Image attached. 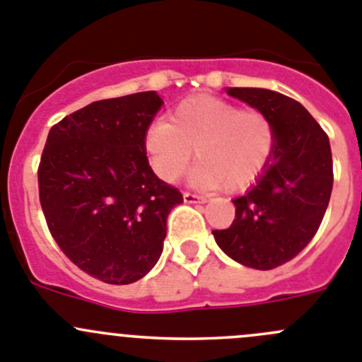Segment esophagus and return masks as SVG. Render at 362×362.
<instances>
[{"instance_id":"1","label":"esophagus","mask_w":362,"mask_h":362,"mask_svg":"<svg viewBox=\"0 0 362 362\" xmlns=\"http://www.w3.org/2000/svg\"><path fill=\"white\" fill-rule=\"evenodd\" d=\"M184 202L185 204H205L207 198L200 197V194H194V192H184Z\"/></svg>"}]
</instances>
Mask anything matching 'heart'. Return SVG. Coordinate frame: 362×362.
I'll list each match as a JSON object with an SVG mask.
<instances>
[{
	"mask_svg": "<svg viewBox=\"0 0 362 362\" xmlns=\"http://www.w3.org/2000/svg\"><path fill=\"white\" fill-rule=\"evenodd\" d=\"M275 144L276 130L268 114L212 96L182 101L170 123L157 121L144 135V150L158 178L177 182L184 177L197 151L200 164L192 180L204 189L228 191L257 180Z\"/></svg>",
	"mask_w": 362,
	"mask_h": 362,
	"instance_id": "heart-1",
	"label": "heart"
}]
</instances>
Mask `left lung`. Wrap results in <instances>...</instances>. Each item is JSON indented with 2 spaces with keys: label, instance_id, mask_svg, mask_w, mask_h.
Instances as JSON below:
<instances>
[{
  "label": "left lung",
  "instance_id": "obj_1",
  "mask_svg": "<svg viewBox=\"0 0 362 362\" xmlns=\"http://www.w3.org/2000/svg\"><path fill=\"white\" fill-rule=\"evenodd\" d=\"M227 93L272 117L276 144L255 185L232 200L230 227L212 234L239 264L273 269L296 257L322 225L334 184L329 135L293 98L257 87Z\"/></svg>",
  "mask_w": 362,
  "mask_h": 362
}]
</instances>
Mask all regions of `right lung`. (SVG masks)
<instances>
[{
	"mask_svg": "<svg viewBox=\"0 0 362 362\" xmlns=\"http://www.w3.org/2000/svg\"><path fill=\"white\" fill-rule=\"evenodd\" d=\"M160 107L155 90L94 101L46 139L37 171L44 218L66 257L101 282L143 279L160 257L168 214L184 202L144 150Z\"/></svg>",
	"mask_w": 362,
	"mask_h": 362,
	"instance_id": "right-lung-1",
	"label": "right lung"
}]
</instances>
